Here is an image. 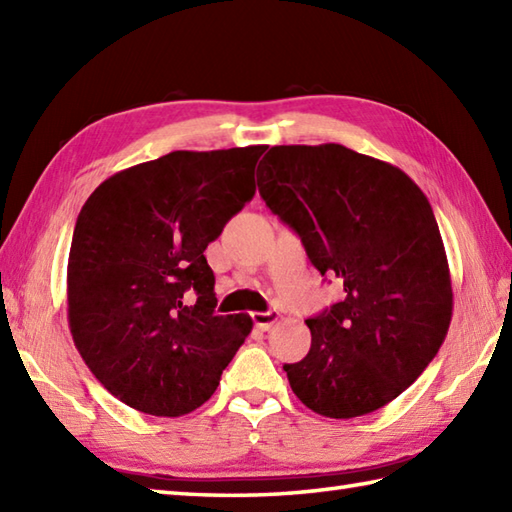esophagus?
<instances>
[{"instance_id":"1","label":"esophagus","mask_w":512,"mask_h":512,"mask_svg":"<svg viewBox=\"0 0 512 512\" xmlns=\"http://www.w3.org/2000/svg\"><path fill=\"white\" fill-rule=\"evenodd\" d=\"M250 317H253V321H255V325L259 330H270L273 328V325L279 321V312L277 310H268V312H253L250 314Z\"/></svg>"}]
</instances>
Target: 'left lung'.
<instances>
[{"mask_svg":"<svg viewBox=\"0 0 512 512\" xmlns=\"http://www.w3.org/2000/svg\"><path fill=\"white\" fill-rule=\"evenodd\" d=\"M257 187L299 233L314 268L345 292L306 321L310 352L284 365L292 391L336 420L385 407L433 361L453 314L427 195L405 171L336 143L270 147Z\"/></svg>","mask_w":512,"mask_h":512,"instance_id":"1","label":"left lung"}]
</instances>
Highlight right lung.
I'll list each match as a JSON object with an SVG mask.
<instances>
[{
  "mask_svg": "<svg viewBox=\"0 0 512 512\" xmlns=\"http://www.w3.org/2000/svg\"><path fill=\"white\" fill-rule=\"evenodd\" d=\"M266 145L171 151L101 182L76 217L68 323L96 380L125 405L178 418L204 405L253 330L215 314L204 250L255 195Z\"/></svg>",
  "mask_w": 512,
  "mask_h": 512,
  "instance_id": "add662e5",
  "label": "right lung"
}]
</instances>
